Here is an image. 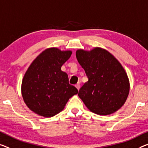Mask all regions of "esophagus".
Masks as SVG:
<instances>
[{
	"mask_svg": "<svg viewBox=\"0 0 148 148\" xmlns=\"http://www.w3.org/2000/svg\"><path fill=\"white\" fill-rule=\"evenodd\" d=\"M75 87H76V88H77V89L79 90V88H80V87H81V83H78L77 84H76Z\"/></svg>",
	"mask_w": 148,
	"mask_h": 148,
	"instance_id": "esophagus-1",
	"label": "esophagus"
}]
</instances>
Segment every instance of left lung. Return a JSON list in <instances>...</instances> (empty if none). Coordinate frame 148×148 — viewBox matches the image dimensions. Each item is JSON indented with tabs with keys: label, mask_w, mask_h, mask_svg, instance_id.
I'll list each match as a JSON object with an SVG mask.
<instances>
[{
	"label": "left lung",
	"mask_w": 148,
	"mask_h": 148,
	"mask_svg": "<svg viewBox=\"0 0 148 148\" xmlns=\"http://www.w3.org/2000/svg\"><path fill=\"white\" fill-rule=\"evenodd\" d=\"M76 58L88 79L78 94L85 106L99 115L110 114L121 108L128 96L130 82L114 56L95 47L90 51L78 49Z\"/></svg>",
	"instance_id": "1"
}]
</instances>
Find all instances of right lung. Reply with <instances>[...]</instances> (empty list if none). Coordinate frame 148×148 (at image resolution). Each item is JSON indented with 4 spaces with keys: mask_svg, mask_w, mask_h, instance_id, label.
Segmentation results:
<instances>
[{
    "mask_svg": "<svg viewBox=\"0 0 148 148\" xmlns=\"http://www.w3.org/2000/svg\"><path fill=\"white\" fill-rule=\"evenodd\" d=\"M71 51L51 47L42 51L29 65L22 82V95L32 111L45 118L63 110L69 99L78 90L69 83L61 66L69 60Z\"/></svg>",
    "mask_w": 148,
    "mask_h": 148,
    "instance_id": "1",
    "label": "right lung"
}]
</instances>
